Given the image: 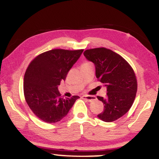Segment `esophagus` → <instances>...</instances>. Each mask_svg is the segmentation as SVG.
Instances as JSON below:
<instances>
[{
	"label": "esophagus",
	"mask_w": 159,
	"mask_h": 159,
	"mask_svg": "<svg viewBox=\"0 0 159 159\" xmlns=\"http://www.w3.org/2000/svg\"><path fill=\"white\" fill-rule=\"evenodd\" d=\"M82 98L85 100L86 101H89V102H92V101L96 100V97L94 96H89V95H83L82 96Z\"/></svg>",
	"instance_id": "34e87169"
}]
</instances>
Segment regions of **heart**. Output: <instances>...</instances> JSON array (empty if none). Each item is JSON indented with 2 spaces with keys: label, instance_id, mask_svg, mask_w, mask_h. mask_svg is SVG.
Segmentation results:
<instances>
[{
  "label": "heart",
  "instance_id": "1",
  "mask_svg": "<svg viewBox=\"0 0 159 159\" xmlns=\"http://www.w3.org/2000/svg\"><path fill=\"white\" fill-rule=\"evenodd\" d=\"M87 64H90V62H88V61H85V62H84V63L83 64V65H87Z\"/></svg>",
  "mask_w": 159,
  "mask_h": 159
}]
</instances>
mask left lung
Here are the masks:
<instances>
[{"instance_id": "obj_1", "label": "left lung", "mask_w": 159, "mask_h": 159, "mask_svg": "<svg viewBox=\"0 0 159 159\" xmlns=\"http://www.w3.org/2000/svg\"><path fill=\"white\" fill-rule=\"evenodd\" d=\"M83 54L93 62L96 77L107 87L106 97L97 96L104 107L98 117L107 122L117 120L130 110L136 97L134 71L127 61L107 48L87 49Z\"/></svg>"}]
</instances>
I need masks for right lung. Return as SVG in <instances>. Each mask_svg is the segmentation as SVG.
Wrapping results in <instances>:
<instances>
[{
	"mask_svg": "<svg viewBox=\"0 0 159 159\" xmlns=\"http://www.w3.org/2000/svg\"><path fill=\"white\" fill-rule=\"evenodd\" d=\"M83 49H56L34 58L24 76V95L34 113L43 122L56 123L65 118L79 96L61 98V81L79 59Z\"/></svg>",
	"mask_w": 159,
	"mask_h": 159,
	"instance_id": "1",
	"label": "right lung"
}]
</instances>
